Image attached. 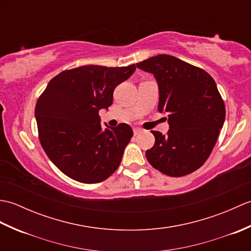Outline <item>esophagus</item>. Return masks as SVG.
<instances>
[{
  "label": "esophagus",
  "mask_w": 251,
  "mask_h": 251,
  "mask_svg": "<svg viewBox=\"0 0 251 251\" xmlns=\"http://www.w3.org/2000/svg\"><path fill=\"white\" fill-rule=\"evenodd\" d=\"M140 132H142V129H141V128H138V127H136V128H134V135H135V136L139 135Z\"/></svg>",
  "instance_id": "esophagus-1"
}]
</instances>
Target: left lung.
Returning <instances> with one entry per match:
<instances>
[{"label": "left lung", "instance_id": "obj_1", "mask_svg": "<svg viewBox=\"0 0 251 251\" xmlns=\"http://www.w3.org/2000/svg\"><path fill=\"white\" fill-rule=\"evenodd\" d=\"M155 77L158 111L168 114L167 135L152 130L155 143L146 156L170 177H182L202 166L214 149L226 119V106L216 82L201 68L170 55L137 63Z\"/></svg>", "mask_w": 251, "mask_h": 251}]
</instances>
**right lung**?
I'll return each mask as SVG.
<instances>
[{"label":"right lung","instance_id":"1","mask_svg":"<svg viewBox=\"0 0 251 251\" xmlns=\"http://www.w3.org/2000/svg\"><path fill=\"white\" fill-rule=\"evenodd\" d=\"M136 67L82 66L51 78L35 105L39 138L55 166L82 183H97L120 166L131 127L100 124L99 111L113 102L117 85Z\"/></svg>","mask_w":251,"mask_h":251}]
</instances>
